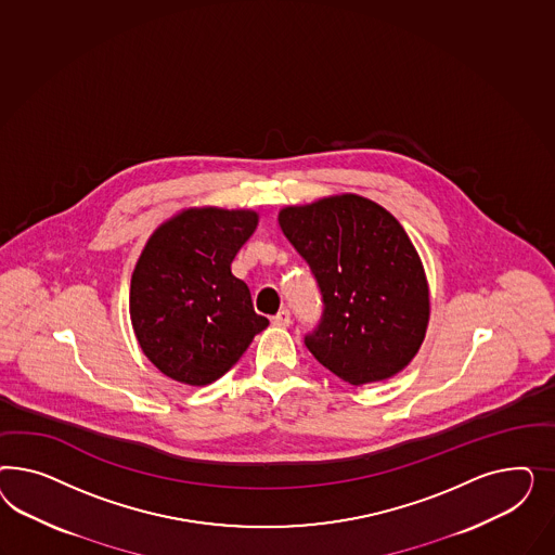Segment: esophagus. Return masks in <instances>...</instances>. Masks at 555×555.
<instances>
[{
  "instance_id": "esophagus-1",
  "label": "esophagus",
  "mask_w": 555,
  "mask_h": 555,
  "mask_svg": "<svg viewBox=\"0 0 555 555\" xmlns=\"http://www.w3.org/2000/svg\"><path fill=\"white\" fill-rule=\"evenodd\" d=\"M272 323L279 325V327H286L291 323V313L288 309H281L276 315H272Z\"/></svg>"
}]
</instances>
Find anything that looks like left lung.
I'll return each mask as SVG.
<instances>
[{"label":"left lung","mask_w":555,"mask_h":555,"mask_svg":"<svg viewBox=\"0 0 555 555\" xmlns=\"http://www.w3.org/2000/svg\"><path fill=\"white\" fill-rule=\"evenodd\" d=\"M321 293L320 323L305 346L353 387L390 378L420 350L429 288L420 254L385 207L358 195L279 214Z\"/></svg>","instance_id":"left-lung-1"}]
</instances>
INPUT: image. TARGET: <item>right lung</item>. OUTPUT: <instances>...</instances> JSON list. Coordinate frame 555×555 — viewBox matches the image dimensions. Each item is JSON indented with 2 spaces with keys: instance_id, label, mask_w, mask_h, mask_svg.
<instances>
[{
  "instance_id": "1",
  "label": "right lung",
  "mask_w": 555,
  "mask_h": 555,
  "mask_svg": "<svg viewBox=\"0 0 555 555\" xmlns=\"http://www.w3.org/2000/svg\"><path fill=\"white\" fill-rule=\"evenodd\" d=\"M256 223L254 211L189 209L149 240L132 274L130 315L142 352L168 378L218 380L269 325L232 274Z\"/></svg>"
}]
</instances>
